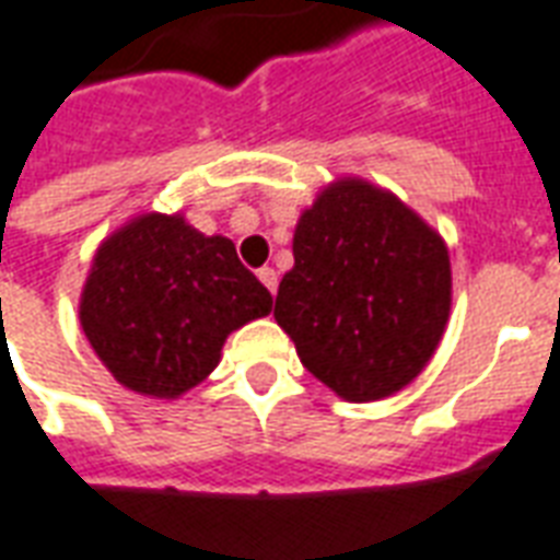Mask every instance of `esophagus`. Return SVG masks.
Returning <instances> with one entry per match:
<instances>
[{
	"label": "esophagus",
	"mask_w": 560,
	"mask_h": 560,
	"mask_svg": "<svg viewBox=\"0 0 560 560\" xmlns=\"http://www.w3.org/2000/svg\"><path fill=\"white\" fill-rule=\"evenodd\" d=\"M259 280H262L265 289H268V292L275 295V292H277V271H275V268H268V265H265V268H259Z\"/></svg>",
	"instance_id": "34e87169"
}]
</instances>
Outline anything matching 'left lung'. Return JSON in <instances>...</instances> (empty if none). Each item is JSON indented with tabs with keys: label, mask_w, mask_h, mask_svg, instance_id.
I'll use <instances>...</instances> for the list:
<instances>
[{
	"label": "left lung",
	"mask_w": 560,
	"mask_h": 560,
	"mask_svg": "<svg viewBox=\"0 0 560 560\" xmlns=\"http://www.w3.org/2000/svg\"><path fill=\"white\" fill-rule=\"evenodd\" d=\"M277 325L301 364L349 402L411 385L451 319L447 244L415 208L364 178H337L301 211Z\"/></svg>",
	"instance_id": "obj_1"
}]
</instances>
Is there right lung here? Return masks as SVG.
Listing matches in <instances>:
<instances>
[{
    "label": "right lung",
    "mask_w": 560,
    "mask_h": 560,
    "mask_svg": "<svg viewBox=\"0 0 560 560\" xmlns=\"http://www.w3.org/2000/svg\"><path fill=\"white\" fill-rule=\"evenodd\" d=\"M275 298L235 244L185 214L145 211L101 241L80 295V325L118 385L178 399L220 364L232 330L271 313Z\"/></svg>",
    "instance_id": "right-lung-1"
}]
</instances>
